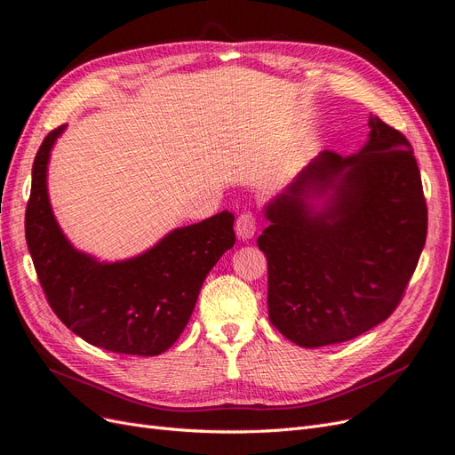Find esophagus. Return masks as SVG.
I'll return each instance as SVG.
<instances>
[{
	"instance_id": "esophagus-1",
	"label": "esophagus",
	"mask_w": 455,
	"mask_h": 455,
	"mask_svg": "<svg viewBox=\"0 0 455 455\" xmlns=\"http://www.w3.org/2000/svg\"><path fill=\"white\" fill-rule=\"evenodd\" d=\"M235 231L241 241H251L256 235V218L251 212L241 214L235 222Z\"/></svg>"
}]
</instances>
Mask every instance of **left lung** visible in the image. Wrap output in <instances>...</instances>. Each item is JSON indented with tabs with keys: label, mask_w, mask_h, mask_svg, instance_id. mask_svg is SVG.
I'll list each match as a JSON object with an SVG mask.
<instances>
[{
	"label": "left lung",
	"mask_w": 455,
	"mask_h": 455,
	"mask_svg": "<svg viewBox=\"0 0 455 455\" xmlns=\"http://www.w3.org/2000/svg\"><path fill=\"white\" fill-rule=\"evenodd\" d=\"M353 156L321 151L264 206L269 321L299 347L353 339L395 311L427 237L414 149L370 116Z\"/></svg>",
	"instance_id": "left-lung-1"
}]
</instances>
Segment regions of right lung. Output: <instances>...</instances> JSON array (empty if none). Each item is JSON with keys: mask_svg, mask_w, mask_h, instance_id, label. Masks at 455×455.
Returning <instances> with one entry per match:
<instances>
[{"mask_svg": "<svg viewBox=\"0 0 455 455\" xmlns=\"http://www.w3.org/2000/svg\"><path fill=\"white\" fill-rule=\"evenodd\" d=\"M66 125L51 131L32 167L26 243L51 309L74 334L112 353L154 356L180 338L206 275L235 244V216L222 211L176 228L139 256L100 261L64 235L47 189L51 151Z\"/></svg>", "mask_w": 455, "mask_h": 455, "instance_id": "obj_1", "label": "right lung"}]
</instances>
